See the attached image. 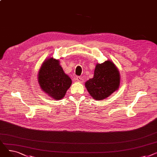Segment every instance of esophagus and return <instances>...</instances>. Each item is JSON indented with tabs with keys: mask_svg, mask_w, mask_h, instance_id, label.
I'll list each match as a JSON object with an SVG mask.
<instances>
[{
	"mask_svg": "<svg viewBox=\"0 0 157 157\" xmlns=\"http://www.w3.org/2000/svg\"><path fill=\"white\" fill-rule=\"evenodd\" d=\"M76 81H78V82H79V83H83V79H82V78H81V77H79V76L76 77Z\"/></svg>",
	"mask_w": 157,
	"mask_h": 157,
	"instance_id": "1",
	"label": "esophagus"
}]
</instances>
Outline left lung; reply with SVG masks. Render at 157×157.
Instances as JSON below:
<instances>
[{
  "label": "left lung",
  "mask_w": 157,
  "mask_h": 157,
  "mask_svg": "<svg viewBox=\"0 0 157 157\" xmlns=\"http://www.w3.org/2000/svg\"><path fill=\"white\" fill-rule=\"evenodd\" d=\"M120 85V72L115 64L108 60L96 64L94 78L86 82L85 87L93 98L101 101L118 90Z\"/></svg>",
  "instance_id": "8db88e82"
}]
</instances>
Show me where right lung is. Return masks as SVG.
Segmentation results:
<instances>
[{"mask_svg": "<svg viewBox=\"0 0 157 157\" xmlns=\"http://www.w3.org/2000/svg\"><path fill=\"white\" fill-rule=\"evenodd\" d=\"M37 78L41 90L55 100L63 98L72 84L71 79L64 72L59 60L53 57L43 62Z\"/></svg>", "mask_w": 157, "mask_h": 157, "instance_id": "right-lung-1", "label": "right lung"}]
</instances>
